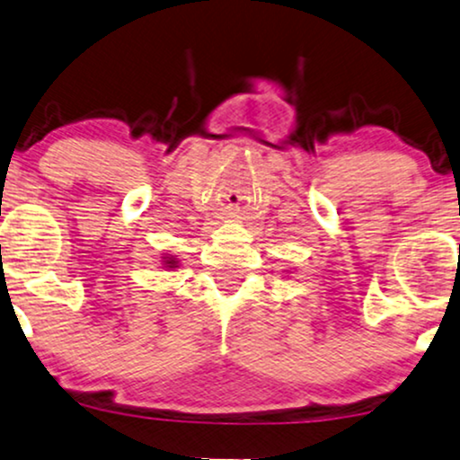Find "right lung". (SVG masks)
I'll return each instance as SVG.
<instances>
[{"instance_id":"1","label":"right lung","mask_w":460,"mask_h":460,"mask_svg":"<svg viewBox=\"0 0 460 460\" xmlns=\"http://www.w3.org/2000/svg\"><path fill=\"white\" fill-rule=\"evenodd\" d=\"M161 265L165 267V270H176L178 259H173L172 254H165V257H161Z\"/></svg>"}]
</instances>
